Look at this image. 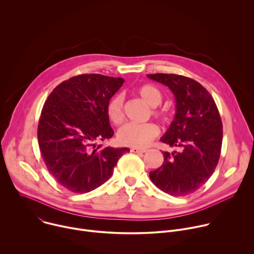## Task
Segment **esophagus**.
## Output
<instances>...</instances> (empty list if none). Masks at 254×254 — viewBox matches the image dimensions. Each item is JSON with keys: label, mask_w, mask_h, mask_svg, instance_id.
Returning a JSON list of instances; mask_svg holds the SVG:
<instances>
[{"label": "esophagus", "mask_w": 254, "mask_h": 254, "mask_svg": "<svg viewBox=\"0 0 254 254\" xmlns=\"http://www.w3.org/2000/svg\"><path fill=\"white\" fill-rule=\"evenodd\" d=\"M130 152H132V153H146L147 150L146 149H138V148H131Z\"/></svg>", "instance_id": "34e87169"}]
</instances>
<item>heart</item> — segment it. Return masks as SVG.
<instances>
[{"mask_svg":"<svg viewBox=\"0 0 254 254\" xmlns=\"http://www.w3.org/2000/svg\"><path fill=\"white\" fill-rule=\"evenodd\" d=\"M143 101L150 106H158L163 99L162 93L158 87L152 84H143L136 87L133 91ZM152 115L160 120H167V114L164 111L153 110ZM106 116L108 120L116 126H119L124 121L123 98L121 95H115L106 104ZM160 132L159 127L153 123L147 124H127L118 131V140L123 146L133 148H146L151 141L158 136Z\"/></svg>","mask_w":254,"mask_h":254,"instance_id":"b5f03b06","label":"heart"}]
</instances>
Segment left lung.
<instances>
[{"label": "left lung", "mask_w": 254, "mask_h": 254, "mask_svg": "<svg viewBox=\"0 0 254 254\" xmlns=\"http://www.w3.org/2000/svg\"><path fill=\"white\" fill-rule=\"evenodd\" d=\"M168 86L176 100V115L161 141L179 152H164V163L150 172L152 182L172 196H186L201 188L218 164L223 127L218 108L196 80L177 74H148Z\"/></svg>", "instance_id": "obj_1"}]
</instances>
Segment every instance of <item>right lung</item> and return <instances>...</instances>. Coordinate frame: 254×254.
<instances>
[{
    "instance_id": "obj_1",
    "label": "right lung",
    "mask_w": 254,
    "mask_h": 254,
    "mask_svg": "<svg viewBox=\"0 0 254 254\" xmlns=\"http://www.w3.org/2000/svg\"><path fill=\"white\" fill-rule=\"evenodd\" d=\"M123 78L80 74L57 85L45 101L38 125L39 148L57 182L74 193L90 192L110 179L127 148L95 147L114 130L106 104Z\"/></svg>"
}]
</instances>
